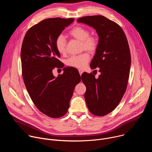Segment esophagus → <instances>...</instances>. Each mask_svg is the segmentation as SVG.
I'll list each match as a JSON object with an SVG mask.
<instances>
[{"label":"esophagus","mask_w":152,"mask_h":152,"mask_svg":"<svg viewBox=\"0 0 152 152\" xmlns=\"http://www.w3.org/2000/svg\"><path fill=\"white\" fill-rule=\"evenodd\" d=\"M79 74L80 75H81L82 74V73L83 72V70H82V69H79Z\"/></svg>","instance_id":"obj_1"}]
</instances>
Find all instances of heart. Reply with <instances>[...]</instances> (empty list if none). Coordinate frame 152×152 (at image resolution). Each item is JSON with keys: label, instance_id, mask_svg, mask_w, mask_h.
I'll use <instances>...</instances> for the list:
<instances>
[{"label": "heart", "instance_id": "b5f03b06", "mask_svg": "<svg viewBox=\"0 0 152 152\" xmlns=\"http://www.w3.org/2000/svg\"><path fill=\"white\" fill-rule=\"evenodd\" d=\"M70 35L82 41V49L90 52H94L98 46V40L96 37L90 35L89 31L82 26H76L69 32ZM56 50L60 54L66 52V40L62 35L58 36L55 42ZM90 59L88 53L84 52L78 55H74L67 61V66L77 69L84 68Z\"/></svg>", "mask_w": 152, "mask_h": 152}]
</instances>
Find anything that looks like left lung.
I'll use <instances>...</instances> for the list:
<instances>
[{"mask_svg": "<svg viewBox=\"0 0 152 152\" xmlns=\"http://www.w3.org/2000/svg\"><path fill=\"white\" fill-rule=\"evenodd\" d=\"M93 27L99 35L98 46L91 62L92 69L100 68L98 78L84 72V94L91 114L103 116L112 112L124 96L131 69V58L126 35L114 21L103 15L85 16L77 20Z\"/></svg>", "mask_w": 152, "mask_h": 152, "instance_id": "8db88e82", "label": "left lung"}]
</instances>
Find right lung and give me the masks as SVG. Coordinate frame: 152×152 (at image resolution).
Wrapping results in <instances>:
<instances>
[{
    "instance_id": "obj_1",
    "label": "right lung",
    "mask_w": 152,
    "mask_h": 152,
    "mask_svg": "<svg viewBox=\"0 0 152 152\" xmlns=\"http://www.w3.org/2000/svg\"><path fill=\"white\" fill-rule=\"evenodd\" d=\"M74 18H50L43 20L26 32L21 46V62L26 90L36 107L52 118L61 117L69 107L75 86L80 82L78 70L64 67L55 77L52 70L63 68L55 42Z\"/></svg>"
}]
</instances>
